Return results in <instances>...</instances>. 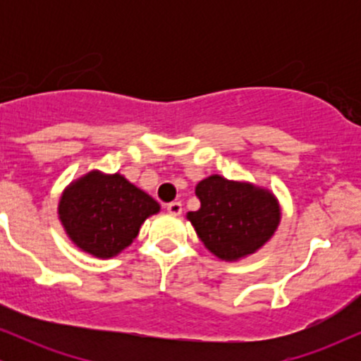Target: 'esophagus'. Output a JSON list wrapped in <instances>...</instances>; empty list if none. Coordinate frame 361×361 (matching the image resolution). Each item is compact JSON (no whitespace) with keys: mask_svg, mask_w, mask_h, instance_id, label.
<instances>
[{"mask_svg":"<svg viewBox=\"0 0 361 361\" xmlns=\"http://www.w3.org/2000/svg\"><path fill=\"white\" fill-rule=\"evenodd\" d=\"M166 210L173 215H180L183 212V205H181V202H171V204L166 205Z\"/></svg>","mask_w":361,"mask_h":361,"instance_id":"1","label":"esophagus"}]
</instances>
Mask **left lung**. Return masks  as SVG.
<instances>
[{
    "label": "left lung",
    "mask_w": 361,
    "mask_h": 361,
    "mask_svg": "<svg viewBox=\"0 0 361 361\" xmlns=\"http://www.w3.org/2000/svg\"><path fill=\"white\" fill-rule=\"evenodd\" d=\"M197 212H188L207 250L222 259H238L259 250L280 222L271 193L214 175L197 185Z\"/></svg>",
    "instance_id": "left-lung-1"
}]
</instances>
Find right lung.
I'll use <instances>...</instances> for the list:
<instances>
[{
  "label": "right lung",
  "mask_w": 361,
  "mask_h": 361,
  "mask_svg": "<svg viewBox=\"0 0 361 361\" xmlns=\"http://www.w3.org/2000/svg\"><path fill=\"white\" fill-rule=\"evenodd\" d=\"M159 212V204L123 176L91 171L66 190L59 217L81 250L111 258L137 238L140 224Z\"/></svg>",
  "instance_id": "obj_1"
}]
</instances>
